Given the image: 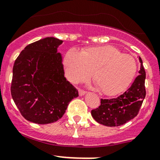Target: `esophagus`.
<instances>
[{
  "label": "esophagus",
  "instance_id": "obj_1",
  "mask_svg": "<svg viewBox=\"0 0 160 160\" xmlns=\"http://www.w3.org/2000/svg\"><path fill=\"white\" fill-rule=\"evenodd\" d=\"M85 94H86V92H85V91L82 90V89H78V94H79L80 96L85 95Z\"/></svg>",
  "mask_w": 160,
  "mask_h": 160
}]
</instances>
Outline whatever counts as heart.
Here are the masks:
<instances>
[{"label":"heart","instance_id":"1","mask_svg":"<svg viewBox=\"0 0 160 160\" xmlns=\"http://www.w3.org/2000/svg\"><path fill=\"white\" fill-rule=\"evenodd\" d=\"M65 74L72 83L90 78L93 74L101 92L115 95L124 91L137 71L135 59L122 54L111 46L91 47L85 51L71 48L64 58Z\"/></svg>","mask_w":160,"mask_h":160}]
</instances>
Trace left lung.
Returning a JSON list of instances; mask_svg holds the SVG:
<instances>
[{
  "label": "left lung",
  "instance_id": "obj_1",
  "mask_svg": "<svg viewBox=\"0 0 160 160\" xmlns=\"http://www.w3.org/2000/svg\"><path fill=\"white\" fill-rule=\"evenodd\" d=\"M140 75L128 90L116 98L101 99V105L92 111V116L98 123L107 127L124 124L138 114L146 96V72L141 58Z\"/></svg>",
  "mask_w": 160,
  "mask_h": 160
}]
</instances>
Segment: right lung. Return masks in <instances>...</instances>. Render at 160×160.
Wrapping results in <instances>:
<instances>
[{
    "label": "right lung",
    "instance_id": "obj_1",
    "mask_svg": "<svg viewBox=\"0 0 160 160\" xmlns=\"http://www.w3.org/2000/svg\"><path fill=\"white\" fill-rule=\"evenodd\" d=\"M62 40L46 37L29 44L13 67L11 92L22 116L27 121L47 124L60 119L78 90L64 76L57 48Z\"/></svg>",
    "mask_w": 160,
    "mask_h": 160
}]
</instances>
